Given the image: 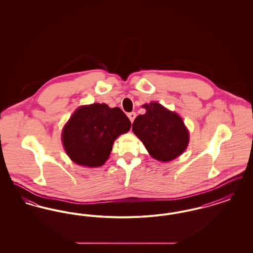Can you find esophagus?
<instances>
[{
	"label": "esophagus",
	"mask_w": 253,
	"mask_h": 253,
	"mask_svg": "<svg viewBox=\"0 0 253 253\" xmlns=\"http://www.w3.org/2000/svg\"><path fill=\"white\" fill-rule=\"evenodd\" d=\"M128 118L130 119V121H131V122H133V121H134V119H135V113L134 112H132V113H129L128 114Z\"/></svg>",
	"instance_id": "1"
}]
</instances>
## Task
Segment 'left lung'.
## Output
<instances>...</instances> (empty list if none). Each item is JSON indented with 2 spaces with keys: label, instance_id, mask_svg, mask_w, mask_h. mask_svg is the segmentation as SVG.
<instances>
[{
  "label": "left lung",
  "instance_id": "8db88e82",
  "mask_svg": "<svg viewBox=\"0 0 253 253\" xmlns=\"http://www.w3.org/2000/svg\"><path fill=\"white\" fill-rule=\"evenodd\" d=\"M144 115L132 123V132L142 141L151 157L168 162L186 150L190 134L179 115L157 102L144 104Z\"/></svg>",
  "mask_w": 253,
  "mask_h": 253
}]
</instances>
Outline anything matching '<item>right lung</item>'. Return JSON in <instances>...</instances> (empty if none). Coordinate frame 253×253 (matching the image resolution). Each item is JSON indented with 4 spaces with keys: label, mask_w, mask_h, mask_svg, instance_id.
Returning <instances> with one entry per match:
<instances>
[{
    "label": "right lung",
    "mask_w": 253,
    "mask_h": 253,
    "mask_svg": "<svg viewBox=\"0 0 253 253\" xmlns=\"http://www.w3.org/2000/svg\"><path fill=\"white\" fill-rule=\"evenodd\" d=\"M130 128L131 121L121 108L94 103L74 112L63 127L61 140L73 162L95 168L105 163L115 140Z\"/></svg>",
    "instance_id": "1"
}]
</instances>
